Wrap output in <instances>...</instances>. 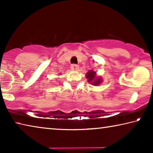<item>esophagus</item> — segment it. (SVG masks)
I'll return each instance as SVG.
<instances>
[{"instance_id": "1", "label": "esophagus", "mask_w": 153, "mask_h": 153, "mask_svg": "<svg viewBox=\"0 0 153 153\" xmlns=\"http://www.w3.org/2000/svg\"><path fill=\"white\" fill-rule=\"evenodd\" d=\"M70 67H71V70H77V69H78L79 66L76 64H71Z\"/></svg>"}]
</instances>
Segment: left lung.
<instances>
[{"label": "left lung", "mask_w": 153, "mask_h": 153, "mask_svg": "<svg viewBox=\"0 0 153 153\" xmlns=\"http://www.w3.org/2000/svg\"><path fill=\"white\" fill-rule=\"evenodd\" d=\"M86 77L88 79V82H91V84L94 86H97L99 85L101 82V78L100 77H97L96 76V73L93 71H89L86 74Z\"/></svg>", "instance_id": "obj_1"}]
</instances>
